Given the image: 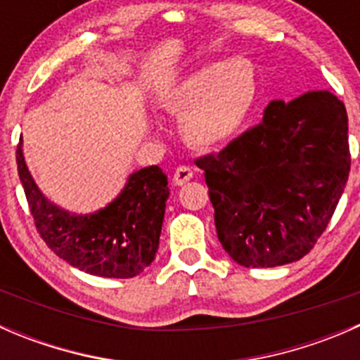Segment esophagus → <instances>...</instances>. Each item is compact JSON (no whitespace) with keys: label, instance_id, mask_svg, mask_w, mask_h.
<instances>
[{"label":"esophagus","instance_id":"1","mask_svg":"<svg viewBox=\"0 0 360 360\" xmlns=\"http://www.w3.org/2000/svg\"><path fill=\"white\" fill-rule=\"evenodd\" d=\"M191 177H193V169L188 165H179L176 169V172H174V184H176V186H183V184H186Z\"/></svg>","mask_w":360,"mask_h":360}]
</instances>
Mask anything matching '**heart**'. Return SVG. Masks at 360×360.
<instances>
[{
  "mask_svg": "<svg viewBox=\"0 0 360 360\" xmlns=\"http://www.w3.org/2000/svg\"><path fill=\"white\" fill-rule=\"evenodd\" d=\"M256 96L254 64L244 57H231L184 78L170 90L167 106L181 115V134L188 143L212 148L240 132Z\"/></svg>",
  "mask_w": 360,
  "mask_h": 360,
  "instance_id": "b5f03b06",
  "label": "heart"
}]
</instances>
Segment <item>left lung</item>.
<instances>
[{"instance_id": "left-lung-1", "label": "left lung", "mask_w": 360, "mask_h": 360, "mask_svg": "<svg viewBox=\"0 0 360 360\" xmlns=\"http://www.w3.org/2000/svg\"><path fill=\"white\" fill-rule=\"evenodd\" d=\"M195 163L231 259L248 268L292 263L317 244L348 181L347 110L326 90L271 101L259 125Z\"/></svg>"}]
</instances>
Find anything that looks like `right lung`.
I'll use <instances>...</instances> for the list:
<instances>
[{
  "instance_id": "add662e5",
  "label": "right lung",
  "mask_w": 360,
  "mask_h": 360,
  "mask_svg": "<svg viewBox=\"0 0 360 360\" xmlns=\"http://www.w3.org/2000/svg\"><path fill=\"white\" fill-rule=\"evenodd\" d=\"M17 170L36 230L60 259L106 278H132L153 263L169 198V183L160 167L134 172L110 205L85 216L59 209L38 190L24 162L22 137Z\"/></svg>"
}]
</instances>
